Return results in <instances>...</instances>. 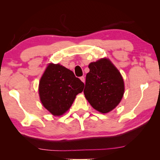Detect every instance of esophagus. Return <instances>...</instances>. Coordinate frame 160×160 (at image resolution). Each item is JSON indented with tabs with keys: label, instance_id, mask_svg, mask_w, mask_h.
Wrapping results in <instances>:
<instances>
[{
	"label": "esophagus",
	"instance_id": "esophagus-1",
	"mask_svg": "<svg viewBox=\"0 0 160 160\" xmlns=\"http://www.w3.org/2000/svg\"><path fill=\"white\" fill-rule=\"evenodd\" d=\"M80 80H81V81H82V82H85V77H84V76L80 77Z\"/></svg>",
	"mask_w": 160,
	"mask_h": 160
}]
</instances>
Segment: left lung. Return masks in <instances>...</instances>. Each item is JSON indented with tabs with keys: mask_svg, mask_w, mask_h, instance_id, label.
<instances>
[{
	"mask_svg": "<svg viewBox=\"0 0 160 160\" xmlns=\"http://www.w3.org/2000/svg\"><path fill=\"white\" fill-rule=\"evenodd\" d=\"M84 94L91 106L105 113L114 109L124 93L123 78L109 59L102 58L89 65Z\"/></svg>",
	"mask_w": 160,
	"mask_h": 160,
	"instance_id": "8db88e82",
	"label": "left lung"
}]
</instances>
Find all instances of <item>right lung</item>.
Here are the masks:
<instances>
[{"instance_id":"add662e5","label":"right lung","mask_w":160,"mask_h":160,"mask_svg":"<svg viewBox=\"0 0 160 160\" xmlns=\"http://www.w3.org/2000/svg\"><path fill=\"white\" fill-rule=\"evenodd\" d=\"M84 87V83L71 70L59 64L51 63L40 80V99L48 112L60 116L70 109Z\"/></svg>"}]
</instances>
